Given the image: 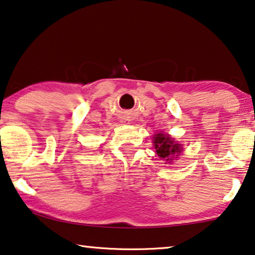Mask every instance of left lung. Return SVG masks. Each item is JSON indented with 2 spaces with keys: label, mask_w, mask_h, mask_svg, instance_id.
<instances>
[{
  "label": "left lung",
  "mask_w": 255,
  "mask_h": 255,
  "mask_svg": "<svg viewBox=\"0 0 255 255\" xmlns=\"http://www.w3.org/2000/svg\"><path fill=\"white\" fill-rule=\"evenodd\" d=\"M152 142H154L155 152L158 157L168 163L177 158V156L182 150L181 144L174 141V139H172L168 134H164V133H156Z\"/></svg>",
  "instance_id": "left-lung-1"
}]
</instances>
